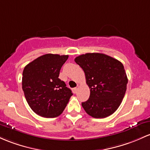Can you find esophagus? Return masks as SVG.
<instances>
[{"label":"esophagus","mask_w":150,"mask_h":150,"mask_svg":"<svg viewBox=\"0 0 150 150\" xmlns=\"http://www.w3.org/2000/svg\"><path fill=\"white\" fill-rule=\"evenodd\" d=\"M72 92H73L74 93H77V92H78V88H72Z\"/></svg>","instance_id":"obj_1"}]
</instances>
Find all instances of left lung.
Listing matches in <instances>:
<instances>
[{
  "mask_svg": "<svg viewBox=\"0 0 150 150\" xmlns=\"http://www.w3.org/2000/svg\"><path fill=\"white\" fill-rule=\"evenodd\" d=\"M75 61L81 67L90 90L82 106L94 118H105L120 105L128 80L122 63L105 54L93 52L79 55Z\"/></svg>",
  "mask_w": 150,
  "mask_h": 150,
  "instance_id": "left-lung-1",
  "label": "left lung"
}]
</instances>
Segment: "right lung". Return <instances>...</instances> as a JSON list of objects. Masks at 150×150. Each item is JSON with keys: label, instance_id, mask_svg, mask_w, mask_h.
I'll return each mask as SVG.
<instances>
[{"label": "right lung", "instance_id": "1", "mask_svg": "<svg viewBox=\"0 0 150 150\" xmlns=\"http://www.w3.org/2000/svg\"><path fill=\"white\" fill-rule=\"evenodd\" d=\"M68 55L45 54L24 67L22 88L30 108L44 117L62 114L72 94L65 82L58 78Z\"/></svg>", "mask_w": 150, "mask_h": 150}]
</instances>
